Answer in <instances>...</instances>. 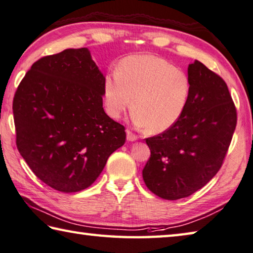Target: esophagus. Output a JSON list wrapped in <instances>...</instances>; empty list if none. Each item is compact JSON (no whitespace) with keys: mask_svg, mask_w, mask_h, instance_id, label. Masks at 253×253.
<instances>
[{"mask_svg":"<svg viewBox=\"0 0 253 253\" xmlns=\"http://www.w3.org/2000/svg\"><path fill=\"white\" fill-rule=\"evenodd\" d=\"M126 139H127V141H130V142H133V141L138 140V135L132 133L131 131H126Z\"/></svg>","mask_w":253,"mask_h":253,"instance_id":"esophagus-1","label":"esophagus"}]
</instances>
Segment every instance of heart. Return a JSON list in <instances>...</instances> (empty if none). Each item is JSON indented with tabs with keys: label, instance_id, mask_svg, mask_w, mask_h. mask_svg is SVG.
Instances as JSON below:
<instances>
[{
	"label": "heart",
	"instance_id": "1",
	"mask_svg": "<svg viewBox=\"0 0 253 253\" xmlns=\"http://www.w3.org/2000/svg\"><path fill=\"white\" fill-rule=\"evenodd\" d=\"M191 82L183 70L162 57L131 55L120 62L117 73L105 75L103 99L111 118L119 119L133 99L132 121L151 133L169 130L182 117Z\"/></svg>",
	"mask_w": 253,
	"mask_h": 253
}]
</instances>
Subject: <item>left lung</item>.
<instances>
[{
  "mask_svg": "<svg viewBox=\"0 0 253 253\" xmlns=\"http://www.w3.org/2000/svg\"><path fill=\"white\" fill-rule=\"evenodd\" d=\"M189 103L169 130L145 139L151 157L142 171L150 191L165 200L187 198L218 173L237 126L227 84L201 62L188 68Z\"/></svg>",
  "mask_w": 253,
  "mask_h": 253,
  "instance_id": "left-lung-1",
  "label": "left lung"
}]
</instances>
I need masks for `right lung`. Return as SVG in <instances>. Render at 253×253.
<instances>
[{"label":"right lung","mask_w":253,"mask_h":253,"mask_svg":"<svg viewBox=\"0 0 253 253\" xmlns=\"http://www.w3.org/2000/svg\"><path fill=\"white\" fill-rule=\"evenodd\" d=\"M104 75L86 47L38 60L17 86V150L38 178L57 191L90 187L126 129L103 110Z\"/></svg>","instance_id":"obj_1"}]
</instances>
